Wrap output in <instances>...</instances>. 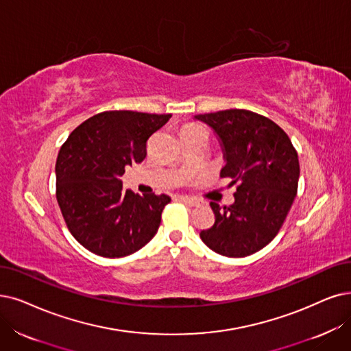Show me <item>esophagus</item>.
<instances>
[{
  "mask_svg": "<svg viewBox=\"0 0 351 351\" xmlns=\"http://www.w3.org/2000/svg\"><path fill=\"white\" fill-rule=\"evenodd\" d=\"M178 200L184 202V203L189 204V206H199V202H197V200L193 199V197H187V195H178Z\"/></svg>",
  "mask_w": 351,
  "mask_h": 351,
  "instance_id": "1",
  "label": "esophagus"
}]
</instances>
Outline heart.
Returning a JSON list of instances; mask_svg holds the SVG:
<instances>
[{
	"label": "heart",
	"instance_id": "heart-1",
	"mask_svg": "<svg viewBox=\"0 0 351 351\" xmlns=\"http://www.w3.org/2000/svg\"><path fill=\"white\" fill-rule=\"evenodd\" d=\"M186 128H191V130H203L202 127H199V125H189V127Z\"/></svg>",
	"mask_w": 351,
	"mask_h": 351
}]
</instances>
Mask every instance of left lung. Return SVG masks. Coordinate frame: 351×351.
Listing matches in <instances>:
<instances>
[{
  "mask_svg": "<svg viewBox=\"0 0 351 351\" xmlns=\"http://www.w3.org/2000/svg\"><path fill=\"white\" fill-rule=\"evenodd\" d=\"M215 131L226 165L220 177L237 184L234 203H210L215 224L202 241L216 254L243 258L261 250L278 234L298 190V154L282 128L246 109L195 115Z\"/></svg>",
  "mask_w": 351,
  "mask_h": 351,
  "instance_id": "left-lung-1",
  "label": "left lung"
}]
</instances>
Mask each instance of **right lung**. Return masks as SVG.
<instances>
[{
    "label": "right lung",
    "mask_w": 351,
    "mask_h": 351,
    "mask_svg": "<svg viewBox=\"0 0 351 351\" xmlns=\"http://www.w3.org/2000/svg\"><path fill=\"white\" fill-rule=\"evenodd\" d=\"M170 114L108 110L69 135L56 161V199L67 229L92 254L122 258L156 236L167 194L122 189L125 168L147 157L148 138Z\"/></svg>",
    "instance_id": "add662e5"
}]
</instances>
